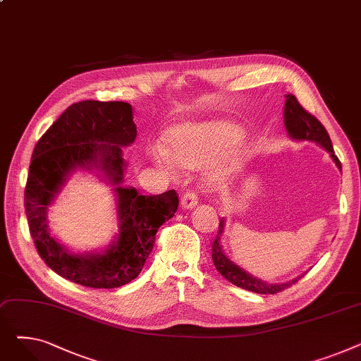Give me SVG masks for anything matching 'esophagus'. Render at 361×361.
I'll use <instances>...</instances> for the list:
<instances>
[{"label":"esophagus","instance_id":"obj_1","mask_svg":"<svg viewBox=\"0 0 361 361\" xmlns=\"http://www.w3.org/2000/svg\"><path fill=\"white\" fill-rule=\"evenodd\" d=\"M197 202H199V199L195 192H185L181 197V206L184 207V209H192V207H195L197 204Z\"/></svg>","mask_w":361,"mask_h":361}]
</instances>
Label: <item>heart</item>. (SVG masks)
I'll list each match as a JSON object with an SVG mask.
<instances>
[{
    "label": "heart",
    "instance_id": "heart-1",
    "mask_svg": "<svg viewBox=\"0 0 361 361\" xmlns=\"http://www.w3.org/2000/svg\"><path fill=\"white\" fill-rule=\"evenodd\" d=\"M244 131L228 121L183 123L168 133L166 147L152 145L150 159L164 166L197 169L207 166L206 184L211 188L228 185L240 166L241 155L235 149Z\"/></svg>",
    "mask_w": 361,
    "mask_h": 361
}]
</instances>
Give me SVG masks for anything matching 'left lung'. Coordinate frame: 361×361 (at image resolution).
I'll list each match as a JSON object with an SVG mask.
<instances>
[{
	"instance_id": "1",
	"label": "left lung",
	"mask_w": 361,
	"mask_h": 361,
	"mask_svg": "<svg viewBox=\"0 0 361 361\" xmlns=\"http://www.w3.org/2000/svg\"><path fill=\"white\" fill-rule=\"evenodd\" d=\"M286 106H283V126L287 128L288 136L294 140H309L320 145L322 147H325L329 154L334 162L336 164L338 169L341 171V162L336 158L331 137L328 135L326 128L322 126V123L312 116L310 112H307L305 108L300 105L297 98L294 94H286ZM224 231V219L219 222V230L215 241L212 243V260L216 271L225 278L228 279L234 286L249 290L257 294H276L281 293L282 290L288 288L293 283H295L301 276L290 281V282H283V283H268L267 281H262L249 272H245L241 269L238 264H235L233 260L225 256L222 250V244H221V234Z\"/></svg>"
}]
</instances>
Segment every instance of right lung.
Returning <instances> with one entry per match:
<instances>
[{
    "instance_id": "add662e5",
    "label": "right lung",
    "mask_w": 361,
    "mask_h": 361,
    "mask_svg": "<svg viewBox=\"0 0 361 361\" xmlns=\"http://www.w3.org/2000/svg\"><path fill=\"white\" fill-rule=\"evenodd\" d=\"M137 136L127 102L70 105L37 140L25 188V209L36 250L60 276L90 288H117L135 279L155 244L159 226L178 209L176 190L158 196L123 187V147ZM97 169L118 187L119 237L104 252L71 254L47 230V206L75 169Z\"/></svg>"
}]
</instances>
